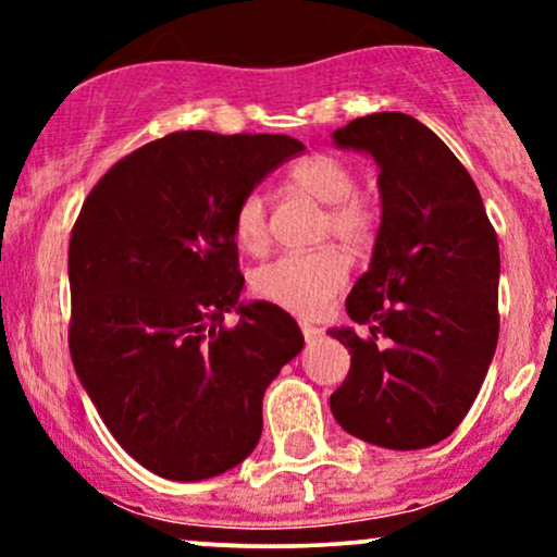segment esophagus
<instances>
[{
    "mask_svg": "<svg viewBox=\"0 0 557 557\" xmlns=\"http://www.w3.org/2000/svg\"><path fill=\"white\" fill-rule=\"evenodd\" d=\"M300 332H304V337H306V341H317V337L319 335H322V330H319V327H314V324H300Z\"/></svg>",
    "mask_w": 557,
    "mask_h": 557,
    "instance_id": "esophagus-1",
    "label": "esophagus"
}]
</instances>
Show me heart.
<instances>
[{
    "mask_svg": "<svg viewBox=\"0 0 557 557\" xmlns=\"http://www.w3.org/2000/svg\"><path fill=\"white\" fill-rule=\"evenodd\" d=\"M296 188L330 207L324 233L335 235L343 246L361 248L372 240L376 216L367 201L356 198V175L341 159L317 154L290 172ZM235 243L248 253L264 251L270 240L267 230V198L251 190L238 201L233 216ZM350 261L341 248H322L314 253H285L259 267L251 287L267 304L280 306L290 314L314 319L327 311L337 293L348 283Z\"/></svg>",
    "mask_w": 557,
    "mask_h": 557,
    "instance_id": "heart-1",
    "label": "heart"
}]
</instances>
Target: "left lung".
<instances>
[{
	"instance_id": "8db88e82",
	"label": "left lung",
	"mask_w": 557,
	"mask_h": 557,
	"mask_svg": "<svg viewBox=\"0 0 557 557\" xmlns=\"http://www.w3.org/2000/svg\"><path fill=\"white\" fill-rule=\"evenodd\" d=\"M332 144L374 159L382 198L372 261L345 300L354 327L327 330L350 354L332 417L369 445L421 450L461 424L495 356L497 235L469 172L411 114L350 120Z\"/></svg>"
}]
</instances>
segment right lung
<instances>
[{
  "instance_id": "obj_1",
  "label": "right lung",
  "mask_w": 557,
  "mask_h": 557,
  "mask_svg": "<svg viewBox=\"0 0 557 557\" xmlns=\"http://www.w3.org/2000/svg\"><path fill=\"white\" fill-rule=\"evenodd\" d=\"M306 146L181 131L96 183L67 253L70 356L112 437L151 474H225L261 437V398L304 348L296 319L240 300L235 207ZM235 310L233 331L221 319Z\"/></svg>"
}]
</instances>
